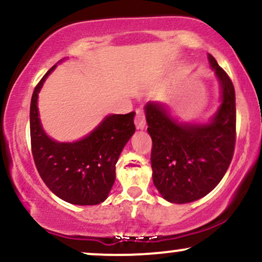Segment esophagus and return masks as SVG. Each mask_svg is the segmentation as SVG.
I'll return each instance as SVG.
<instances>
[{
  "instance_id": "34e87169",
  "label": "esophagus",
  "mask_w": 262,
  "mask_h": 262,
  "mask_svg": "<svg viewBox=\"0 0 262 262\" xmlns=\"http://www.w3.org/2000/svg\"><path fill=\"white\" fill-rule=\"evenodd\" d=\"M135 125L137 128L143 129L145 127V112H144L143 108H138L137 112H135Z\"/></svg>"
}]
</instances>
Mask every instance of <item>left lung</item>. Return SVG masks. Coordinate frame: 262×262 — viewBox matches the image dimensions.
Instances as JSON below:
<instances>
[{
    "mask_svg": "<svg viewBox=\"0 0 262 262\" xmlns=\"http://www.w3.org/2000/svg\"><path fill=\"white\" fill-rule=\"evenodd\" d=\"M222 86V104L207 124H180L162 104L145 106L152 140V181L171 203H188L209 193L229 167L236 140L235 91L230 77L208 55Z\"/></svg>",
    "mask_w": 262,
    "mask_h": 262,
    "instance_id": "obj_1",
    "label": "left lung"
}]
</instances>
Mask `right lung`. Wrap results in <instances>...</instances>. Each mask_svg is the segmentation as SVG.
I'll return each mask as SVG.
<instances>
[{
	"instance_id": "right-lung-1",
	"label": "right lung",
	"mask_w": 262,
	"mask_h": 262,
	"mask_svg": "<svg viewBox=\"0 0 262 262\" xmlns=\"http://www.w3.org/2000/svg\"><path fill=\"white\" fill-rule=\"evenodd\" d=\"M55 65L33 91L31 144L35 167L54 194L69 203L92 206L106 200L114 180L116 164L135 132L134 112L112 114L91 134L75 143H58L44 133L39 121L38 93Z\"/></svg>"
}]
</instances>
